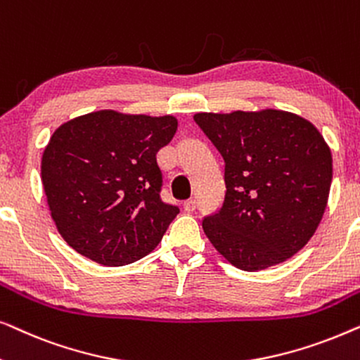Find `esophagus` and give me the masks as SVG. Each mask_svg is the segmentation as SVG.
<instances>
[{"mask_svg": "<svg viewBox=\"0 0 360 360\" xmlns=\"http://www.w3.org/2000/svg\"><path fill=\"white\" fill-rule=\"evenodd\" d=\"M184 210L186 213H191V211L196 210V201L195 200H186L184 203Z\"/></svg>", "mask_w": 360, "mask_h": 360, "instance_id": "obj_1", "label": "esophagus"}]
</instances>
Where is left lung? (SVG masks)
Masks as SVG:
<instances>
[{
    "instance_id": "8db88e82",
    "label": "left lung",
    "mask_w": 360,
    "mask_h": 360,
    "mask_svg": "<svg viewBox=\"0 0 360 360\" xmlns=\"http://www.w3.org/2000/svg\"><path fill=\"white\" fill-rule=\"evenodd\" d=\"M193 120L224 159V203L203 219L214 249L245 272L303 249L333 180L331 150L316 127L280 110L198 112Z\"/></svg>"
}]
</instances>
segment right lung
I'll list each match as a JSON object with an SVG mask.
<instances>
[{
	"instance_id": "add662e5",
	"label": "right lung",
	"mask_w": 360,
	"mask_h": 360,
	"mask_svg": "<svg viewBox=\"0 0 360 360\" xmlns=\"http://www.w3.org/2000/svg\"><path fill=\"white\" fill-rule=\"evenodd\" d=\"M176 117L101 110L53 132L41 176L58 233L78 254L108 267L152 252L179 206L160 198L157 152L175 136Z\"/></svg>"
}]
</instances>
